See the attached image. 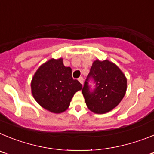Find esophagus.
<instances>
[{
  "label": "esophagus",
  "instance_id": "esophagus-1",
  "mask_svg": "<svg viewBox=\"0 0 154 154\" xmlns=\"http://www.w3.org/2000/svg\"><path fill=\"white\" fill-rule=\"evenodd\" d=\"M83 78H82V77H79V82L80 83L82 84H82H83Z\"/></svg>",
  "mask_w": 154,
  "mask_h": 154
}]
</instances>
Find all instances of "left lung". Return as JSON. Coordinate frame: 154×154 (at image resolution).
Returning <instances> with one entry per match:
<instances>
[{
	"label": "left lung",
	"mask_w": 154,
	"mask_h": 154,
	"mask_svg": "<svg viewBox=\"0 0 154 154\" xmlns=\"http://www.w3.org/2000/svg\"><path fill=\"white\" fill-rule=\"evenodd\" d=\"M90 79L96 84L93 91L88 85ZM126 88V76L117 65L109 60L97 59L92 63L82 92L89 110L104 114L117 106L124 97Z\"/></svg>",
	"instance_id": "left-lung-1"
}]
</instances>
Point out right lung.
<instances>
[{
	"instance_id": "add662e5",
	"label": "right lung",
	"mask_w": 154,
	"mask_h": 154,
	"mask_svg": "<svg viewBox=\"0 0 154 154\" xmlns=\"http://www.w3.org/2000/svg\"><path fill=\"white\" fill-rule=\"evenodd\" d=\"M31 92L36 102L53 113H61L69 108L76 92L82 85L72 77V69L65 67L62 58H51L42 64L31 82Z\"/></svg>"
}]
</instances>
